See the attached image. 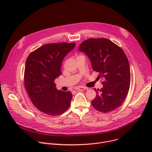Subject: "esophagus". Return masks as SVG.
Returning a JSON list of instances; mask_svg holds the SVG:
<instances>
[{
  "label": "esophagus",
  "instance_id": "esophagus-1",
  "mask_svg": "<svg viewBox=\"0 0 152 152\" xmlns=\"http://www.w3.org/2000/svg\"><path fill=\"white\" fill-rule=\"evenodd\" d=\"M75 90H80V91H84L86 90H88L87 88H85V87H83V86H78V87H76Z\"/></svg>",
  "mask_w": 152,
  "mask_h": 152
}]
</instances>
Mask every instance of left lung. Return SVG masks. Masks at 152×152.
<instances>
[{
  "instance_id": "left-lung-1",
  "label": "left lung",
  "mask_w": 152,
  "mask_h": 152,
  "mask_svg": "<svg viewBox=\"0 0 152 152\" xmlns=\"http://www.w3.org/2000/svg\"><path fill=\"white\" fill-rule=\"evenodd\" d=\"M78 49L88 56L93 70L103 80V88L94 89L97 94L93 106L103 113L117 109L126 98L131 83L130 66L124 51L106 38L86 39Z\"/></svg>"
}]
</instances>
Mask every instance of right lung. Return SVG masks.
<instances>
[{"label": "right lung", "mask_w": 152, "mask_h": 152, "mask_svg": "<svg viewBox=\"0 0 152 152\" xmlns=\"http://www.w3.org/2000/svg\"><path fill=\"white\" fill-rule=\"evenodd\" d=\"M76 43H50L43 45L28 56L24 84L33 104L45 114L56 116L70 107L72 94L58 90L55 79L61 75L62 62Z\"/></svg>", "instance_id": "obj_1"}]
</instances>
